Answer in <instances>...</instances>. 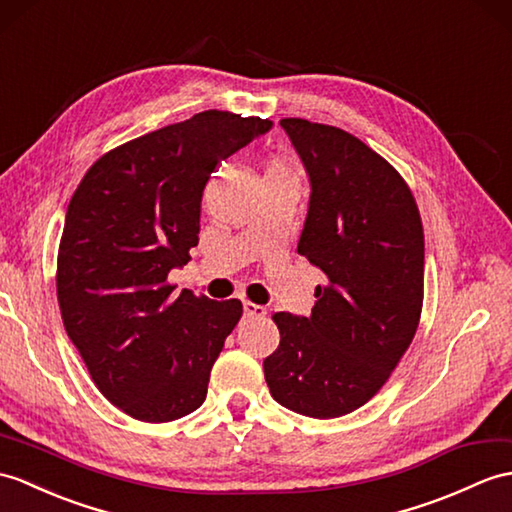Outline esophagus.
I'll return each instance as SVG.
<instances>
[{
	"mask_svg": "<svg viewBox=\"0 0 512 512\" xmlns=\"http://www.w3.org/2000/svg\"><path fill=\"white\" fill-rule=\"evenodd\" d=\"M244 314L248 318H264L266 316V307L264 305H257L251 301H244Z\"/></svg>",
	"mask_w": 512,
	"mask_h": 512,
	"instance_id": "esophagus-1",
	"label": "esophagus"
}]
</instances>
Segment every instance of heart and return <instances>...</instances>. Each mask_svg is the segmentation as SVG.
<instances>
[{
  "label": "heart",
  "instance_id": "heart-1",
  "mask_svg": "<svg viewBox=\"0 0 512 512\" xmlns=\"http://www.w3.org/2000/svg\"><path fill=\"white\" fill-rule=\"evenodd\" d=\"M268 170H285V168H283V165L275 163V165H270V168H268Z\"/></svg>",
  "mask_w": 512,
  "mask_h": 512
}]
</instances>
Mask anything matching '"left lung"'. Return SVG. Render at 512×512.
<instances>
[{
  "label": "left lung",
  "mask_w": 512,
  "mask_h": 512,
  "mask_svg": "<svg viewBox=\"0 0 512 512\" xmlns=\"http://www.w3.org/2000/svg\"><path fill=\"white\" fill-rule=\"evenodd\" d=\"M279 124L310 176L299 253L327 281L310 316H272L281 342L264 375L283 408L336 419L386 384L417 334L423 224L406 181L358 137L301 117Z\"/></svg>",
  "instance_id": "1"
}]
</instances>
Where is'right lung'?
Returning <instances> with one entry per match:
<instances>
[{
    "mask_svg": "<svg viewBox=\"0 0 512 512\" xmlns=\"http://www.w3.org/2000/svg\"><path fill=\"white\" fill-rule=\"evenodd\" d=\"M270 120L202 111L106 152L69 200L56 294L93 384L133 419L168 423L202 406L242 303L168 283L198 244L200 200L222 159Z\"/></svg>",
    "mask_w": 512,
    "mask_h": 512,
    "instance_id": "1",
    "label": "right lung"
}]
</instances>
